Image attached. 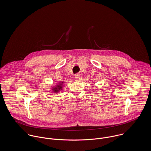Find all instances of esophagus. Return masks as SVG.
I'll return each instance as SVG.
<instances>
[{
    "label": "esophagus",
    "instance_id": "esophagus-1",
    "mask_svg": "<svg viewBox=\"0 0 151 151\" xmlns=\"http://www.w3.org/2000/svg\"><path fill=\"white\" fill-rule=\"evenodd\" d=\"M75 78L76 80H79L80 79V76L78 74H77L75 75Z\"/></svg>",
    "mask_w": 151,
    "mask_h": 151
}]
</instances>
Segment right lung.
<instances>
[{
    "label": "right lung",
    "mask_w": 151,
    "mask_h": 151,
    "mask_svg": "<svg viewBox=\"0 0 151 151\" xmlns=\"http://www.w3.org/2000/svg\"><path fill=\"white\" fill-rule=\"evenodd\" d=\"M63 86H64V83L63 81L62 82L60 81V83L56 84V85L52 86V88H50V89H51L52 91L54 92L55 93H58L59 92L62 91Z\"/></svg>",
    "instance_id": "right-lung-1"
}]
</instances>
